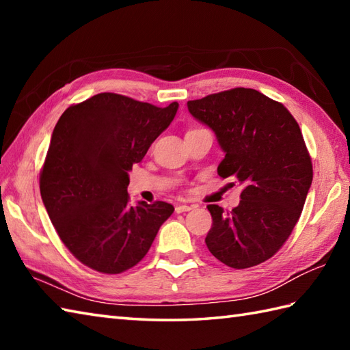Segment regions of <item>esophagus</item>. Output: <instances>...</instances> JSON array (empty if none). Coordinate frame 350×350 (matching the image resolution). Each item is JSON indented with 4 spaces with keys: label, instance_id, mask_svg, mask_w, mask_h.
<instances>
[{
    "label": "esophagus",
    "instance_id": "obj_1",
    "mask_svg": "<svg viewBox=\"0 0 350 350\" xmlns=\"http://www.w3.org/2000/svg\"><path fill=\"white\" fill-rule=\"evenodd\" d=\"M191 209H192V206H189V204H177V206H176V212H177V213L188 212V211H191Z\"/></svg>",
    "mask_w": 350,
    "mask_h": 350
}]
</instances>
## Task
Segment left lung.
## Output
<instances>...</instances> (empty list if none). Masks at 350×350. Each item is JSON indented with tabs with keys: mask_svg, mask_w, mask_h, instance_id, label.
I'll return each instance as SVG.
<instances>
[{
	"mask_svg": "<svg viewBox=\"0 0 350 350\" xmlns=\"http://www.w3.org/2000/svg\"><path fill=\"white\" fill-rule=\"evenodd\" d=\"M188 109L215 132L226 153L218 174L243 187L232 212L207 206V248L234 269L263 263L292 234L313 180L299 124L282 103L243 87L189 100Z\"/></svg>",
	"mask_w": 350,
	"mask_h": 350,
	"instance_id": "obj_1",
	"label": "left lung"
}]
</instances>
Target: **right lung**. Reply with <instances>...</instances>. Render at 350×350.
Returning <instances> with one entry per match:
<instances>
[{
  "mask_svg": "<svg viewBox=\"0 0 350 350\" xmlns=\"http://www.w3.org/2000/svg\"><path fill=\"white\" fill-rule=\"evenodd\" d=\"M179 108L99 93L62 114L40 171V196L62 242L81 263L122 273L147 254L174 207L129 204V171Z\"/></svg>",
  "mask_w": 350,
  "mask_h": 350,
  "instance_id": "obj_1",
  "label": "right lung"
}]
</instances>
